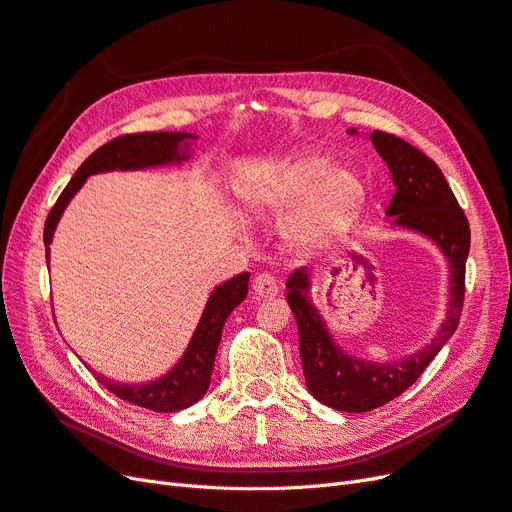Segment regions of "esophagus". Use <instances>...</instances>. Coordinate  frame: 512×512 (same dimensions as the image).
<instances>
[{
  "label": "esophagus",
  "instance_id": "esophagus-1",
  "mask_svg": "<svg viewBox=\"0 0 512 512\" xmlns=\"http://www.w3.org/2000/svg\"><path fill=\"white\" fill-rule=\"evenodd\" d=\"M254 294L258 298H275L279 294V285H277V279L269 273H260L256 275L254 279Z\"/></svg>",
  "mask_w": 512,
  "mask_h": 512
}]
</instances>
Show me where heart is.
Here are the masks:
<instances>
[{"instance_id": "obj_1", "label": "heart", "mask_w": 512, "mask_h": 512, "mask_svg": "<svg viewBox=\"0 0 512 512\" xmlns=\"http://www.w3.org/2000/svg\"><path fill=\"white\" fill-rule=\"evenodd\" d=\"M237 191L252 208H279L302 197L285 227V237L300 252L319 250L349 231L367 197L357 170L332 168V159L319 151H302L258 182H241Z\"/></svg>"}]
</instances>
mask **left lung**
I'll return each mask as SVG.
<instances>
[{
	"mask_svg": "<svg viewBox=\"0 0 512 512\" xmlns=\"http://www.w3.org/2000/svg\"><path fill=\"white\" fill-rule=\"evenodd\" d=\"M349 134H359L349 130ZM391 170L395 195L386 208L393 229L424 235L447 260L449 298L445 319L431 342L397 361H367L346 353L334 340L311 298L313 273L298 269L285 281L290 309L298 323L300 359L311 395L340 412H372L407 391L454 336L462 302L464 269L470 250L468 220L437 163L393 134H367Z\"/></svg>",
	"mask_w": 512,
	"mask_h": 512,
	"instance_id": "1",
	"label": "left lung"
}]
</instances>
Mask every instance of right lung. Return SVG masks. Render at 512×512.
Masks as SVG:
<instances>
[{
	"mask_svg": "<svg viewBox=\"0 0 512 512\" xmlns=\"http://www.w3.org/2000/svg\"><path fill=\"white\" fill-rule=\"evenodd\" d=\"M195 140L197 136L189 132H142L113 138L107 145L96 149L84 163H81L79 170L69 180V185L60 193L58 201L48 214L44 227L46 262H50V243L56 231V224L67 210L69 201L75 197V193L84 187L88 176L115 170L134 172L147 168L180 166L182 161L191 159ZM248 281L250 273H241L214 288L189 340L187 351L182 353L180 361L168 374L142 384L113 382L111 378L92 370L94 378L119 399L134 403L138 407H147V410L153 412H180L185 410V407L197 403L206 395L210 386L214 357L222 338V325L235 306L241 304L245 296H248Z\"/></svg>",
	"mask_w": 512,
	"mask_h": 512,
	"instance_id": "add662e5",
	"label": "right lung"
}]
</instances>
